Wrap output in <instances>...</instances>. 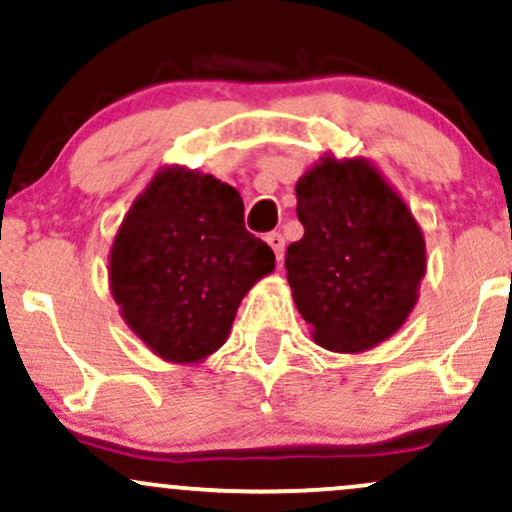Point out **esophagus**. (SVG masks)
Wrapping results in <instances>:
<instances>
[{
    "label": "esophagus",
    "instance_id": "obj_1",
    "mask_svg": "<svg viewBox=\"0 0 512 512\" xmlns=\"http://www.w3.org/2000/svg\"><path fill=\"white\" fill-rule=\"evenodd\" d=\"M269 243V248L274 250V255H276V260L281 262V257H284V248H286V240H284V236H281L279 231H272V233H267V238H264Z\"/></svg>",
    "mask_w": 512,
    "mask_h": 512
}]
</instances>
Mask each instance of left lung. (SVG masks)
<instances>
[{"mask_svg":"<svg viewBox=\"0 0 512 512\" xmlns=\"http://www.w3.org/2000/svg\"><path fill=\"white\" fill-rule=\"evenodd\" d=\"M305 233L286 250V279L315 342L370 349L395 334L416 303L426 245L407 204L368 161L327 156L296 185Z\"/></svg>","mask_w":512,"mask_h":512,"instance_id":"1","label":"left lung"}]
</instances>
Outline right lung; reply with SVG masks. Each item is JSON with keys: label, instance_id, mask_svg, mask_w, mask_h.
Wrapping results in <instances>:
<instances>
[{"label": "right lung", "instance_id": "add662e5", "mask_svg": "<svg viewBox=\"0 0 512 512\" xmlns=\"http://www.w3.org/2000/svg\"><path fill=\"white\" fill-rule=\"evenodd\" d=\"M236 187L185 168L158 173L127 211L110 286L122 317L154 354L195 363L226 342L245 293L274 252L245 228Z\"/></svg>", "mask_w": 512, "mask_h": 512}]
</instances>
